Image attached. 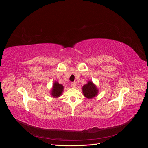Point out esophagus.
<instances>
[{
  "label": "esophagus",
  "instance_id": "obj_1",
  "mask_svg": "<svg viewBox=\"0 0 148 148\" xmlns=\"http://www.w3.org/2000/svg\"><path fill=\"white\" fill-rule=\"evenodd\" d=\"M71 86L72 88H75L76 86H77V84H76L75 82H71Z\"/></svg>",
  "mask_w": 148,
  "mask_h": 148
}]
</instances>
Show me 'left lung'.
<instances>
[{
	"label": "left lung",
	"instance_id": "obj_1",
	"mask_svg": "<svg viewBox=\"0 0 148 148\" xmlns=\"http://www.w3.org/2000/svg\"><path fill=\"white\" fill-rule=\"evenodd\" d=\"M83 95L88 99H92L97 96L98 89L96 85L91 81H89L86 84H84L82 88Z\"/></svg>",
	"mask_w": 148,
	"mask_h": 148
}]
</instances>
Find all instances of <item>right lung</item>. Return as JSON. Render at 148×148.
<instances>
[{
    "instance_id": "add662e5",
    "label": "right lung",
    "mask_w": 148,
    "mask_h": 148,
    "mask_svg": "<svg viewBox=\"0 0 148 148\" xmlns=\"http://www.w3.org/2000/svg\"><path fill=\"white\" fill-rule=\"evenodd\" d=\"M63 91H64L63 85L59 84L57 82H56L53 84V87L51 90V95L55 98L59 97L61 96Z\"/></svg>"
}]
</instances>
